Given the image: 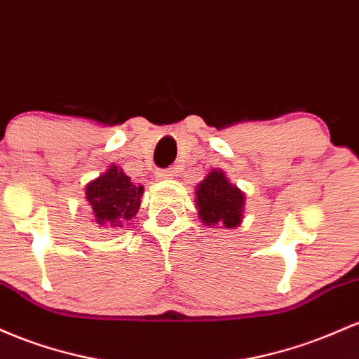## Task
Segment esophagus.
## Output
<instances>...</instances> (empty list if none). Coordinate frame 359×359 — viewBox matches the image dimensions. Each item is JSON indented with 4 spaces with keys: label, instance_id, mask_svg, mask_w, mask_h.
Wrapping results in <instances>:
<instances>
[{
    "label": "esophagus",
    "instance_id": "obj_1",
    "mask_svg": "<svg viewBox=\"0 0 359 359\" xmlns=\"http://www.w3.org/2000/svg\"><path fill=\"white\" fill-rule=\"evenodd\" d=\"M175 172H176V169H172V168L158 169V171H156V176H158L159 180H168V178H172V176H175Z\"/></svg>",
    "mask_w": 359,
    "mask_h": 359
}]
</instances>
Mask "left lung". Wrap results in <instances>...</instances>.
<instances>
[{"mask_svg": "<svg viewBox=\"0 0 359 359\" xmlns=\"http://www.w3.org/2000/svg\"><path fill=\"white\" fill-rule=\"evenodd\" d=\"M196 207L203 224L237 227L243 219L244 195L229 183L224 171L213 169L196 187Z\"/></svg>", "mask_w": 359, "mask_h": 359, "instance_id": "obj_1", "label": "left lung"}]
</instances>
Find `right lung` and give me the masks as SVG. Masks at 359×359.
I'll list each match as a JSON object with an SVG mask.
<instances>
[{"mask_svg":"<svg viewBox=\"0 0 359 359\" xmlns=\"http://www.w3.org/2000/svg\"><path fill=\"white\" fill-rule=\"evenodd\" d=\"M144 187H135L130 178L116 166H111L98 180L86 187V200L90 201L98 224L118 225L130 220L139 212Z\"/></svg>","mask_w":359,"mask_h":359,"instance_id":"obj_1","label":"right lung"}]
</instances>
